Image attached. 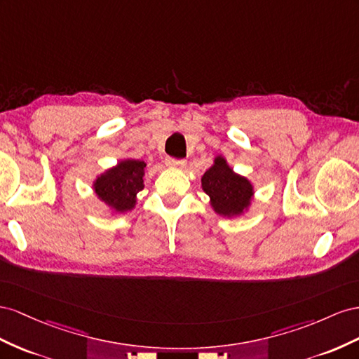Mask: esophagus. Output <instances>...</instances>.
Segmentation results:
<instances>
[{
	"mask_svg": "<svg viewBox=\"0 0 359 359\" xmlns=\"http://www.w3.org/2000/svg\"><path fill=\"white\" fill-rule=\"evenodd\" d=\"M185 165H187V161H183V159H172V158L167 159V167H170V168L182 170V168H185Z\"/></svg>",
	"mask_w": 359,
	"mask_h": 359,
	"instance_id": "34e87169",
	"label": "esophagus"
}]
</instances>
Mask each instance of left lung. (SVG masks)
<instances>
[{"label": "left lung", "instance_id": "1", "mask_svg": "<svg viewBox=\"0 0 359 359\" xmlns=\"http://www.w3.org/2000/svg\"><path fill=\"white\" fill-rule=\"evenodd\" d=\"M201 189L208 194L213 212L224 218L247 213L255 194L252 182L234 171L222 155L215 156L212 167L204 171Z\"/></svg>", "mask_w": 359, "mask_h": 359}]
</instances>
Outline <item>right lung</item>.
Returning <instances> with one entry per match:
<instances>
[{
  "label": "right lung",
  "instance_id": "obj_1",
  "mask_svg": "<svg viewBox=\"0 0 359 359\" xmlns=\"http://www.w3.org/2000/svg\"><path fill=\"white\" fill-rule=\"evenodd\" d=\"M146 162L125 158L117 165L100 172L93 180L95 196L108 208L111 215L134 210L138 203V192L144 189Z\"/></svg>",
  "mask_w": 359,
  "mask_h": 359
}]
</instances>
